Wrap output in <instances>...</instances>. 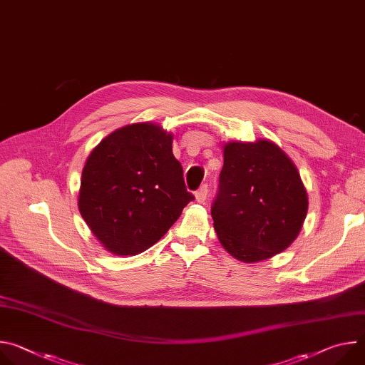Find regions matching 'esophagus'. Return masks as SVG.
<instances>
[{
    "label": "esophagus",
    "mask_w": 365,
    "mask_h": 365,
    "mask_svg": "<svg viewBox=\"0 0 365 365\" xmlns=\"http://www.w3.org/2000/svg\"><path fill=\"white\" fill-rule=\"evenodd\" d=\"M207 192H210V187H207V185H202V186L196 190V193H195L196 200H197L199 203H203V202L206 200V197H207Z\"/></svg>",
    "instance_id": "34e87169"
}]
</instances>
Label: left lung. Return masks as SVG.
I'll return each mask as SVG.
<instances>
[{"label":"left lung","instance_id":"1","mask_svg":"<svg viewBox=\"0 0 365 365\" xmlns=\"http://www.w3.org/2000/svg\"><path fill=\"white\" fill-rule=\"evenodd\" d=\"M306 212V189L280 147L267 140L225 144L211 214L232 257L255 263L282 252L299 235Z\"/></svg>","mask_w":365,"mask_h":365}]
</instances>
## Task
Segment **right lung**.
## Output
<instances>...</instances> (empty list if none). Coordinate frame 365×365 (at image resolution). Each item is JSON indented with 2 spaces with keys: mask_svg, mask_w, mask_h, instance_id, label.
Segmentation results:
<instances>
[{
  "mask_svg": "<svg viewBox=\"0 0 365 365\" xmlns=\"http://www.w3.org/2000/svg\"><path fill=\"white\" fill-rule=\"evenodd\" d=\"M172 140V134L154 124H131L111 133L89 154L78 205L108 251H145L195 199L186 189Z\"/></svg>",
  "mask_w": 365,
  "mask_h": 365,
  "instance_id": "1",
  "label": "right lung"
}]
</instances>
